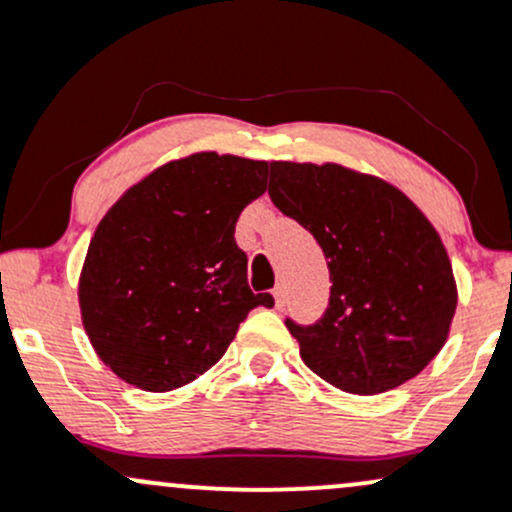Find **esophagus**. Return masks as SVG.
<instances>
[{
	"mask_svg": "<svg viewBox=\"0 0 512 512\" xmlns=\"http://www.w3.org/2000/svg\"><path fill=\"white\" fill-rule=\"evenodd\" d=\"M272 294H274V306H277V309H284V289L277 287Z\"/></svg>",
	"mask_w": 512,
	"mask_h": 512,
	"instance_id": "obj_1",
	"label": "esophagus"
}]
</instances>
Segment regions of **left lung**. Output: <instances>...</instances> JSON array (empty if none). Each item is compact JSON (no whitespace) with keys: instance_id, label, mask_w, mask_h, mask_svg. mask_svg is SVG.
<instances>
[{"instance_id":"8db88e82","label":"left lung","mask_w":512,"mask_h":512,"mask_svg":"<svg viewBox=\"0 0 512 512\" xmlns=\"http://www.w3.org/2000/svg\"><path fill=\"white\" fill-rule=\"evenodd\" d=\"M270 198L309 230L331 274L316 324L287 328L319 378L378 395L422 373L456 311V282L434 225L378 176L341 164L272 161Z\"/></svg>"}]
</instances>
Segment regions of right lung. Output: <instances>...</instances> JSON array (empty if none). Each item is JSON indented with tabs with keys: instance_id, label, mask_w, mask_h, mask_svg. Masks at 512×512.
Returning a JSON list of instances; mask_svg holds the SVG:
<instances>
[{
	"instance_id": "obj_1",
	"label": "right lung",
	"mask_w": 512,
	"mask_h": 512,
	"mask_svg": "<svg viewBox=\"0 0 512 512\" xmlns=\"http://www.w3.org/2000/svg\"><path fill=\"white\" fill-rule=\"evenodd\" d=\"M267 161L198 152L134 184L100 220L78 301L102 363L125 383L169 392L223 358L255 306L235 242L242 208L267 191Z\"/></svg>"
}]
</instances>
